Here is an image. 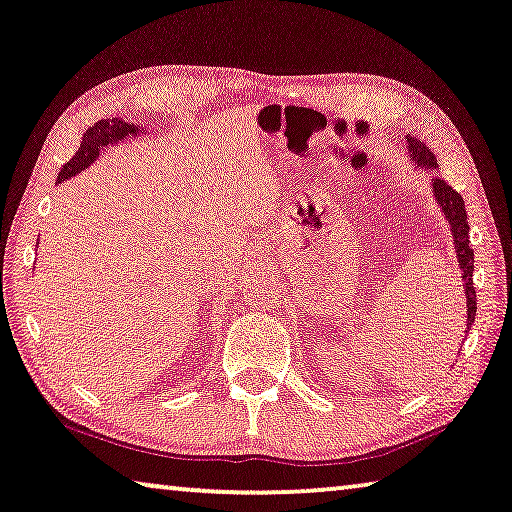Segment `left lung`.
Listing matches in <instances>:
<instances>
[{
	"label": "left lung",
	"instance_id": "1",
	"mask_svg": "<svg viewBox=\"0 0 512 512\" xmlns=\"http://www.w3.org/2000/svg\"><path fill=\"white\" fill-rule=\"evenodd\" d=\"M407 148H410V155L416 167L437 169L435 153H432L423 141L414 139L410 135L407 137ZM432 194H435L439 208H442L448 224H451L453 245H455V254H458V263L462 270V286H465V297H467L465 332H469L471 322L476 318V290H474V249H471V242H469L467 208H465V201H462V196L439 176H432Z\"/></svg>",
	"mask_w": 512,
	"mask_h": 512
}]
</instances>
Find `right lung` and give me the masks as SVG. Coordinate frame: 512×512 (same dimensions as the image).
I'll return each mask as SVG.
<instances>
[{
	"label": "right lung",
	"mask_w": 512,
	"mask_h": 512,
	"mask_svg": "<svg viewBox=\"0 0 512 512\" xmlns=\"http://www.w3.org/2000/svg\"><path fill=\"white\" fill-rule=\"evenodd\" d=\"M139 128L137 125H130V123H123L121 119H105V121H98L93 123L89 130L84 132L82 137V144L77 148V153L70 157V160L61 167L59 171V180H66L70 176L80 174L86 167H91L93 160L100 155V151L105 146H109L114 141H119L123 137H130V135H137Z\"/></svg>",
	"instance_id": "add662e5"
}]
</instances>
